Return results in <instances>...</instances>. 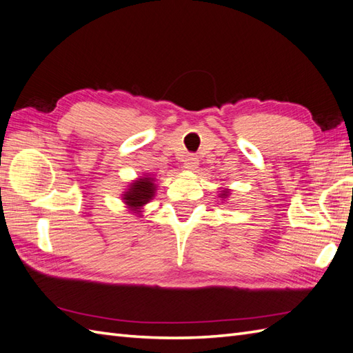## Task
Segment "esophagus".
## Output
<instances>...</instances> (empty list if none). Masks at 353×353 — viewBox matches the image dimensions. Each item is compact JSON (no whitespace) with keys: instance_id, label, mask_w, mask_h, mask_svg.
I'll use <instances>...</instances> for the list:
<instances>
[{"instance_id":"obj_1","label":"esophagus","mask_w":353,"mask_h":353,"mask_svg":"<svg viewBox=\"0 0 353 353\" xmlns=\"http://www.w3.org/2000/svg\"><path fill=\"white\" fill-rule=\"evenodd\" d=\"M199 166V159L196 156H187L184 160V169L187 170H196Z\"/></svg>"}]
</instances>
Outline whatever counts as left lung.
I'll return each mask as SVG.
<instances>
[{"label":"left lung","instance_id":"1","mask_svg":"<svg viewBox=\"0 0 353 353\" xmlns=\"http://www.w3.org/2000/svg\"><path fill=\"white\" fill-rule=\"evenodd\" d=\"M223 196H226V192H223Z\"/></svg>","mask_w":353,"mask_h":353}]
</instances>
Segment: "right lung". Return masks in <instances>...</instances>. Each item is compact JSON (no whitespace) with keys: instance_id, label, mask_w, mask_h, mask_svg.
I'll return each mask as SVG.
<instances>
[{"instance_id":"1","label":"right lung","mask_w":353,"mask_h":353,"mask_svg":"<svg viewBox=\"0 0 353 353\" xmlns=\"http://www.w3.org/2000/svg\"><path fill=\"white\" fill-rule=\"evenodd\" d=\"M154 190H156V185L152 183V178H143L139 179V181H134L130 190L124 194L125 203L130 205L134 210H139L142 205L152 199Z\"/></svg>"}]
</instances>
